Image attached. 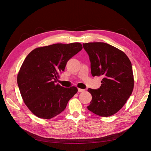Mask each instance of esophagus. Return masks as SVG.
I'll use <instances>...</instances> for the list:
<instances>
[{"instance_id":"1","label":"esophagus","mask_w":151,"mask_h":151,"mask_svg":"<svg viewBox=\"0 0 151 151\" xmlns=\"http://www.w3.org/2000/svg\"><path fill=\"white\" fill-rule=\"evenodd\" d=\"M85 90L83 89H80V88H78V92L79 93H82V92H84Z\"/></svg>"}]
</instances>
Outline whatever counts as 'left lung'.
I'll use <instances>...</instances> for the list:
<instances>
[{
	"mask_svg": "<svg viewBox=\"0 0 151 151\" xmlns=\"http://www.w3.org/2000/svg\"><path fill=\"white\" fill-rule=\"evenodd\" d=\"M89 56L91 74L101 76L98 89L89 88L92 100L88 109L100 116L113 115L124 106L134 87L130 60L122 50L108 43H83Z\"/></svg>",
	"mask_w": 151,
	"mask_h": 151,
	"instance_id": "1",
	"label": "left lung"
}]
</instances>
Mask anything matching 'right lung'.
<instances>
[{"mask_svg":"<svg viewBox=\"0 0 151 151\" xmlns=\"http://www.w3.org/2000/svg\"><path fill=\"white\" fill-rule=\"evenodd\" d=\"M83 49L79 43H57L34 49L17 74V84L24 103L35 115L50 119L62 113L77 93L75 86L56 84L67 62Z\"/></svg>","mask_w":151,"mask_h":151,"instance_id":"obj_1","label":"right lung"}]
</instances>
